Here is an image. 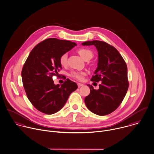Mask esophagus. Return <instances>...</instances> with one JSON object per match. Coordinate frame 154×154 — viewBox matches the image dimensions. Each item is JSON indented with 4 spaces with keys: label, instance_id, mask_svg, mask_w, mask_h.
<instances>
[{
    "label": "esophagus",
    "instance_id": "1",
    "mask_svg": "<svg viewBox=\"0 0 154 154\" xmlns=\"http://www.w3.org/2000/svg\"><path fill=\"white\" fill-rule=\"evenodd\" d=\"M84 85L83 84H81V83H78V86L79 87H82Z\"/></svg>",
    "mask_w": 154,
    "mask_h": 154
}]
</instances>
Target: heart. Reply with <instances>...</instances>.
<instances>
[{
  "label": "heart",
  "mask_w": 154,
  "mask_h": 154,
  "mask_svg": "<svg viewBox=\"0 0 154 154\" xmlns=\"http://www.w3.org/2000/svg\"><path fill=\"white\" fill-rule=\"evenodd\" d=\"M78 54L80 55V56L83 58L85 59L87 57H91L93 56V52L87 48H80L78 50ZM67 54H63L60 58V63L61 65L62 66H65L67 63ZM86 73L84 72H73L70 73V76L77 79L78 81H82L84 79V76H85Z\"/></svg>",
  "instance_id": "b5f03b06"
}]
</instances>
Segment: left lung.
Segmentation results:
<instances>
[{"label": "left lung", "instance_id": "1", "mask_svg": "<svg viewBox=\"0 0 154 154\" xmlns=\"http://www.w3.org/2000/svg\"><path fill=\"white\" fill-rule=\"evenodd\" d=\"M82 45L96 47L98 64L91 81H102L98 90L88 85L90 93L85 97V103L87 108L96 115H108L118 107L128 90L127 64L118 50L105 42L87 41Z\"/></svg>", "mask_w": 154, "mask_h": 154}]
</instances>
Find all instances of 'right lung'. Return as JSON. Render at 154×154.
I'll use <instances>...</instances> for the list:
<instances>
[{
	"instance_id": "right-lung-1",
	"label": "right lung",
	"mask_w": 154,
	"mask_h": 154,
	"mask_svg": "<svg viewBox=\"0 0 154 154\" xmlns=\"http://www.w3.org/2000/svg\"><path fill=\"white\" fill-rule=\"evenodd\" d=\"M76 44L69 41L49 38L36 45L29 54L22 69L23 86L29 101L40 112L51 115L59 111L77 84L67 79L60 86L52 79L62 69L60 57Z\"/></svg>"
}]
</instances>
